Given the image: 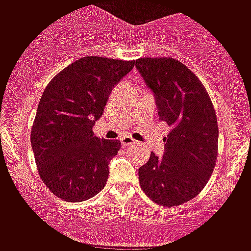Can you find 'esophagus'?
I'll list each match as a JSON object with an SVG mask.
<instances>
[{
  "instance_id": "1",
  "label": "esophagus",
  "mask_w": 251,
  "mask_h": 251,
  "mask_svg": "<svg viewBox=\"0 0 251 251\" xmlns=\"http://www.w3.org/2000/svg\"><path fill=\"white\" fill-rule=\"evenodd\" d=\"M120 141H121V145H123L124 147H126V146H131V145L136 144V141H135V140L131 139V137H128V136H124V137H121Z\"/></svg>"
}]
</instances>
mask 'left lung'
Instances as JSON below:
<instances>
[{
    "mask_svg": "<svg viewBox=\"0 0 251 251\" xmlns=\"http://www.w3.org/2000/svg\"><path fill=\"white\" fill-rule=\"evenodd\" d=\"M153 93L158 116L171 127L162 157L151 152L139 168L141 188L154 203L176 207L204 188L218 154V124L202 81L173 58H140L135 63Z\"/></svg>",
    "mask_w": 251,
    "mask_h": 251,
    "instance_id": "left-lung-1",
    "label": "left lung"
}]
</instances>
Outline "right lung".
<instances>
[{
	"instance_id": "add662e5",
	"label": "right lung",
	"mask_w": 251,
	"mask_h": 251,
	"mask_svg": "<svg viewBox=\"0 0 251 251\" xmlns=\"http://www.w3.org/2000/svg\"><path fill=\"white\" fill-rule=\"evenodd\" d=\"M135 60L84 57L51 79L43 91L30 132L39 176L53 194L83 202L99 193L119 140L99 139L93 126L107 98Z\"/></svg>"
}]
</instances>
